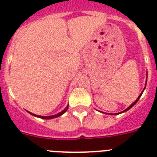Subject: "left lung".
Instances as JSON below:
<instances>
[{
    "mask_svg": "<svg viewBox=\"0 0 157 157\" xmlns=\"http://www.w3.org/2000/svg\"><path fill=\"white\" fill-rule=\"evenodd\" d=\"M147 76H148V73H147ZM147 77H148V76H147ZM146 82H147V81H146ZM146 84H147V83H146ZM145 87H146V85H145ZM145 87H144V89H145ZM144 90L142 91V93H140V96H139V97H138V98L136 99V101H135V102H133V103H132V104L131 105H130L129 107H128V108H127V109H126L125 110H124V111H122V112H121V113H124V112H126V111H128V110H129V109H131V108L132 107V106H133V105H135L136 104V102H137V101H139V99L140 98V97H141V95H142V93H143ZM119 113H114V115H116V114H119ZM111 115H113V114H111Z\"/></svg>",
    "mask_w": 157,
    "mask_h": 157,
    "instance_id": "left-lung-1",
    "label": "left lung"
}]
</instances>
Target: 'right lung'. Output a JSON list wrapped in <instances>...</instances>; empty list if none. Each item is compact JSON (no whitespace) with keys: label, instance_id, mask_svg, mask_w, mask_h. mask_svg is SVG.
I'll return each instance as SVG.
<instances>
[{"label":"right lung","instance_id":"obj_1","mask_svg":"<svg viewBox=\"0 0 157 157\" xmlns=\"http://www.w3.org/2000/svg\"><path fill=\"white\" fill-rule=\"evenodd\" d=\"M68 105H67V107L65 108V109H64V110H63V111L60 112V113H57V114H56V115L48 116V117H44V116H37V115H35V114H33V113H29H29L30 114H32V115H33V116H34V117H40V118H42V119H47V120H48V119H53V118H56V117H60V116H61V115H62V114H64V113H65V112H66L67 110H68Z\"/></svg>","mask_w":157,"mask_h":157}]
</instances>
